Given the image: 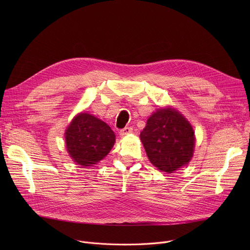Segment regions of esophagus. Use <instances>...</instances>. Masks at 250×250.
Segmentation results:
<instances>
[{
  "mask_svg": "<svg viewBox=\"0 0 250 250\" xmlns=\"http://www.w3.org/2000/svg\"><path fill=\"white\" fill-rule=\"evenodd\" d=\"M133 132V127H130V126H125V128H123V129H121L120 130V135L121 136H125V135H128V134H130Z\"/></svg>",
  "mask_w": 250,
  "mask_h": 250,
  "instance_id": "esophagus-1",
  "label": "esophagus"
}]
</instances>
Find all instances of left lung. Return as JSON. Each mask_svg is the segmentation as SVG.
<instances>
[{
	"label": "left lung",
	"instance_id": "8db88e82",
	"mask_svg": "<svg viewBox=\"0 0 250 250\" xmlns=\"http://www.w3.org/2000/svg\"><path fill=\"white\" fill-rule=\"evenodd\" d=\"M140 139L151 163L161 171L172 173L192 157L194 132L178 111L162 108L154 112Z\"/></svg>",
	"mask_w": 250,
	"mask_h": 250
}]
</instances>
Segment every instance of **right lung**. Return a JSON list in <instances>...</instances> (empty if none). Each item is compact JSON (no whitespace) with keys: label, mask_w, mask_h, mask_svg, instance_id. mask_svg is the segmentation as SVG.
I'll use <instances>...</instances> for the list:
<instances>
[{"label":"right lung","mask_w":250,"mask_h":250,"mask_svg":"<svg viewBox=\"0 0 250 250\" xmlns=\"http://www.w3.org/2000/svg\"><path fill=\"white\" fill-rule=\"evenodd\" d=\"M115 142L108 125L89 113L77 115L65 130V144L74 161L92 166L106 156Z\"/></svg>","instance_id":"right-lung-1"}]
</instances>
